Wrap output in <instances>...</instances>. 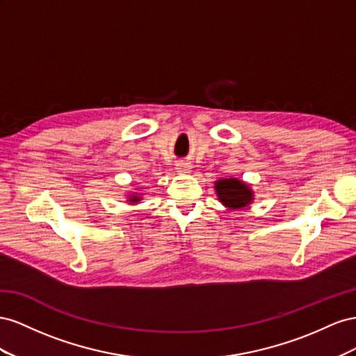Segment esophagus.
Masks as SVG:
<instances>
[{
	"label": "esophagus",
	"instance_id": "34e87169",
	"mask_svg": "<svg viewBox=\"0 0 356 356\" xmlns=\"http://www.w3.org/2000/svg\"><path fill=\"white\" fill-rule=\"evenodd\" d=\"M177 170L181 171V172H189L191 171V165L189 164H184V162H181V164H177Z\"/></svg>",
	"mask_w": 356,
	"mask_h": 356
}]
</instances>
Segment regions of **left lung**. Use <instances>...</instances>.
<instances>
[{"label":"left lung","mask_w":356,"mask_h":356,"mask_svg":"<svg viewBox=\"0 0 356 356\" xmlns=\"http://www.w3.org/2000/svg\"><path fill=\"white\" fill-rule=\"evenodd\" d=\"M215 189L219 201L231 210L246 207L253 201V191L245 181L236 177L219 179L215 184Z\"/></svg>","instance_id":"obj_1"}]
</instances>
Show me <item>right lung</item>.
<instances>
[{"label":"right lung","instance_id":"add662e5","mask_svg":"<svg viewBox=\"0 0 356 356\" xmlns=\"http://www.w3.org/2000/svg\"><path fill=\"white\" fill-rule=\"evenodd\" d=\"M141 195H138L137 194V192H133V194H131V195H128V200L127 201H129L131 202V204H136V202H138L141 198H140Z\"/></svg>","mask_w":356,"mask_h":356}]
</instances>
